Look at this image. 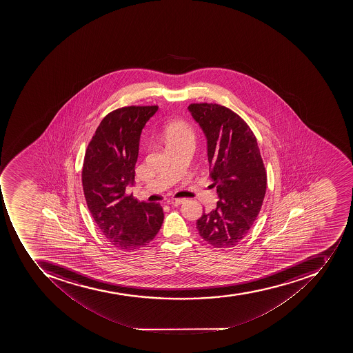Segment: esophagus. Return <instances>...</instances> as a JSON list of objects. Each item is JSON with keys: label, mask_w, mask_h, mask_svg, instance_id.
<instances>
[{"label": "esophagus", "mask_w": 353, "mask_h": 353, "mask_svg": "<svg viewBox=\"0 0 353 353\" xmlns=\"http://www.w3.org/2000/svg\"><path fill=\"white\" fill-rule=\"evenodd\" d=\"M184 200H182V199H174V200H169L168 201V204H170V205H180V204H182L183 203Z\"/></svg>", "instance_id": "1"}]
</instances>
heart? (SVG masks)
<instances>
[{
	"label": "heart",
	"instance_id": "heart-1",
	"mask_svg": "<svg viewBox=\"0 0 353 353\" xmlns=\"http://www.w3.org/2000/svg\"><path fill=\"white\" fill-rule=\"evenodd\" d=\"M162 138L167 148L184 145V143L193 145L194 131L189 123H184L182 120H175L164 127Z\"/></svg>",
	"mask_w": 353,
	"mask_h": 353
}]
</instances>
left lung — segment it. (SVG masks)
<instances>
[{
	"instance_id": "1",
	"label": "left lung",
	"mask_w": 353,
	"mask_h": 353,
	"mask_svg": "<svg viewBox=\"0 0 353 353\" xmlns=\"http://www.w3.org/2000/svg\"><path fill=\"white\" fill-rule=\"evenodd\" d=\"M189 110L208 139L210 178L219 202L197 219L200 236L215 248L242 242L259 216L267 174L257 140L236 112L217 103H191Z\"/></svg>"
}]
</instances>
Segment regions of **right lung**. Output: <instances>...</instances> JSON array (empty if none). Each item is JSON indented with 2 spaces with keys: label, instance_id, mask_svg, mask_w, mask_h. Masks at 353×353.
Instances as JSON below:
<instances>
[{
  "label": "right lung",
  "instance_id": "obj_1",
  "mask_svg": "<svg viewBox=\"0 0 353 353\" xmlns=\"http://www.w3.org/2000/svg\"><path fill=\"white\" fill-rule=\"evenodd\" d=\"M158 105L111 111L94 131L83 158V194L94 223L110 245L123 252L145 248L163 223L159 203L138 202L125 188L134 182L140 134Z\"/></svg>",
  "mask_w": 353,
  "mask_h": 353
}]
</instances>
